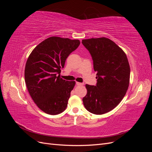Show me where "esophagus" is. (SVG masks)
<instances>
[{"label": "esophagus", "instance_id": "obj_1", "mask_svg": "<svg viewBox=\"0 0 152 152\" xmlns=\"http://www.w3.org/2000/svg\"><path fill=\"white\" fill-rule=\"evenodd\" d=\"M76 84H77V86H82V85H83V84L80 83V82H77Z\"/></svg>", "mask_w": 152, "mask_h": 152}]
</instances>
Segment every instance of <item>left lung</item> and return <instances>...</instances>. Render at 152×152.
<instances>
[{
  "label": "left lung",
  "instance_id": "left-lung-1",
  "mask_svg": "<svg viewBox=\"0 0 152 152\" xmlns=\"http://www.w3.org/2000/svg\"><path fill=\"white\" fill-rule=\"evenodd\" d=\"M97 72V84H86L87 94L82 99L87 111L102 115L121 103L127 91L130 66L126 53L113 41L106 37L84 39Z\"/></svg>",
  "mask_w": 152,
  "mask_h": 152
}]
</instances>
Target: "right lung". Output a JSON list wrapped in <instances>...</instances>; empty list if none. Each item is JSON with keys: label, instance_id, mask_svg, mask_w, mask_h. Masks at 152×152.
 <instances>
[{"label": "right lung", "instance_id": "right-lung-1", "mask_svg": "<svg viewBox=\"0 0 152 152\" xmlns=\"http://www.w3.org/2000/svg\"><path fill=\"white\" fill-rule=\"evenodd\" d=\"M80 44L79 40L53 36L37 45L29 55L25 83L32 99L44 112L54 115L66 109L75 82L61 79V68Z\"/></svg>", "mask_w": 152, "mask_h": 152}]
</instances>
